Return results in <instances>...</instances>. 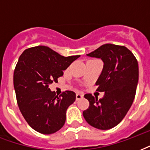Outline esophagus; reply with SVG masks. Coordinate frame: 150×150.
Segmentation results:
<instances>
[{"mask_svg":"<svg viewBox=\"0 0 150 150\" xmlns=\"http://www.w3.org/2000/svg\"><path fill=\"white\" fill-rule=\"evenodd\" d=\"M83 98V94L81 93H76V100H79Z\"/></svg>","mask_w":150,"mask_h":150,"instance_id":"esophagus-1","label":"esophagus"}]
</instances>
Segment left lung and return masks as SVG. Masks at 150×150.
<instances>
[{
    "label": "left lung",
    "mask_w": 150,
    "mask_h": 150,
    "mask_svg": "<svg viewBox=\"0 0 150 150\" xmlns=\"http://www.w3.org/2000/svg\"><path fill=\"white\" fill-rule=\"evenodd\" d=\"M86 55L103 62L96 85L97 91L104 92V96L98 100L97 96L86 94L89 107L82 114L91 126L108 130L123 120L132 104L139 82L138 61L127 47L110 43Z\"/></svg>",
    "instance_id": "8db88e82"
}]
</instances>
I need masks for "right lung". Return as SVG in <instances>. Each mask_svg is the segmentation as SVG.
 <instances>
[{
  "label": "right lung",
  "mask_w": 150,
  "mask_h": 150,
  "mask_svg": "<svg viewBox=\"0 0 150 150\" xmlns=\"http://www.w3.org/2000/svg\"><path fill=\"white\" fill-rule=\"evenodd\" d=\"M79 57L61 56L45 46L26 49L19 57L13 77L16 99L25 120L36 132L50 135L65 123L67 109L76 95L65 91L57 96L49 86Z\"/></svg>",
  "instance_id": "obj_1"
}]
</instances>
